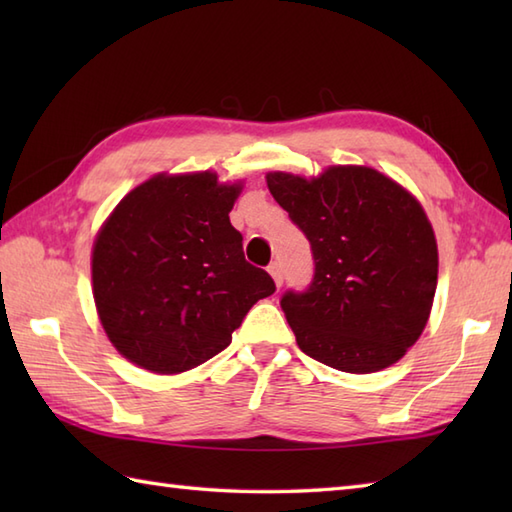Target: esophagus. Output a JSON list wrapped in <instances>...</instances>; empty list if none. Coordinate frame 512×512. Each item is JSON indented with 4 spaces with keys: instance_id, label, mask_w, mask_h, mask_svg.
Segmentation results:
<instances>
[{
    "instance_id": "1",
    "label": "esophagus",
    "mask_w": 512,
    "mask_h": 512,
    "mask_svg": "<svg viewBox=\"0 0 512 512\" xmlns=\"http://www.w3.org/2000/svg\"><path fill=\"white\" fill-rule=\"evenodd\" d=\"M268 273L273 275V279H275V284L281 288V284H284V268H281V264L279 262H273L268 266Z\"/></svg>"
}]
</instances>
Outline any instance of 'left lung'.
Wrapping results in <instances>:
<instances>
[{
	"instance_id": "left-lung-1",
	"label": "left lung",
	"mask_w": 512,
	"mask_h": 512,
	"mask_svg": "<svg viewBox=\"0 0 512 512\" xmlns=\"http://www.w3.org/2000/svg\"><path fill=\"white\" fill-rule=\"evenodd\" d=\"M266 182L314 257L312 284L281 297L301 352L350 374L400 361L438 286V244L420 202L369 167L312 180L275 171Z\"/></svg>"
}]
</instances>
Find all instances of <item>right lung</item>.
Instances as JSON below:
<instances>
[{
  "instance_id": "obj_1",
  "label": "right lung",
  "mask_w": 512,
  "mask_h": 512,
  "mask_svg": "<svg viewBox=\"0 0 512 512\" xmlns=\"http://www.w3.org/2000/svg\"><path fill=\"white\" fill-rule=\"evenodd\" d=\"M239 191L211 171L158 173L107 217L92 248L94 303L127 361L156 374L198 367L275 292L228 220Z\"/></svg>"
}]
</instances>
